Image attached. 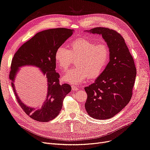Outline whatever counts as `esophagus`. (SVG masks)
I'll return each instance as SVG.
<instances>
[{
    "label": "esophagus",
    "instance_id": "34e87169",
    "mask_svg": "<svg viewBox=\"0 0 150 150\" xmlns=\"http://www.w3.org/2000/svg\"><path fill=\"white\" fill-rule=\"evenodd\" d=\"M71 89H72L73 91H76L79 89V87L72 85V86H71Z\"/></svg>",
    "mask_w": 150,
    "mask_h": 150
}]
</instances>
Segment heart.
Segmentation results:
<instances>
[{
	"label": "heart",
	"mask_w": 150,
	"mask_h": 150,
	"mask_svg": "<svg viewBox=\"0 0 150 150\" xmlns=\"http://www.w3.org/2000/svg\"><path fill=\"white\" fill-rule=\"evenodd\" d=\"M110 59V51L105 44L98 43L86 38H78L71 42L69 49L61 45L54 53V60L61 69L66 70L73 62L76 68L67 71L63 80L79 84L87 78L94 80L98 78L105 69Z\"/></svg>",
	"instance_id": "1"
}]
</instances>
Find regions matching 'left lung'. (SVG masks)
<instances>
[{
    "label": "left lung",
    "instance_id": "8db88e82",
    "mask_svg": "<svg viewBox=\"0 0 150 150\" xmlns=\"http://www.w3.org/2000/svg\"><path fill=\"white\" fill-rule=\"evenodd\" d=\"M102 35L110 51V61L94 83L84 88V104L88 115L97 120L111 118L131 100L136 77L134 59L125 39L116 31L105 28L85 30Z\"/></svg>",
    "mask_w": 150,
    "mask_h": 150
}]
</instances>
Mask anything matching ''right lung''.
<instances>
[{"label": "right lung", "instance_id": "obj_1", "mask_svg": "<svg viewBox=\"0 0 150 150\" xmlns=\"http://www.w3.org/2000/svg\"><path fill=\"white\" fill-rule=\"evenodd\" d=\"M74 32L73 29L57 28L38 32L19 48L13 58L10 79L19 105L24 112L33 120L48 122L59 115L65 97L71 91L69 84H59V75L56 71L54 53ZM32 65L40 69L47 81V95L42 107L36 110L25 106L19 99L14 82L19 68Z\"/></svg>", "mask_w": 150, "mask_h": 150}]
</instances>
